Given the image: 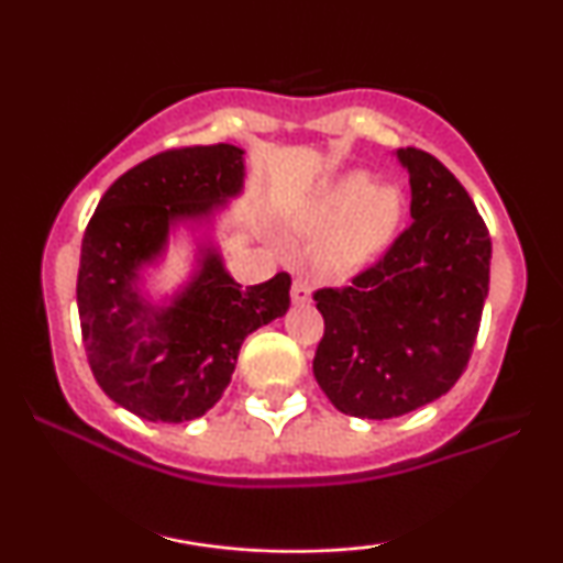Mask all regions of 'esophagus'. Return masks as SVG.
I'll list each match as a JSON object with an SVG mask.
<instances>
[{
	"mask_svg": "<svg viewBox=\"0 0 563 563\" xmlns=\"http://www.w3.org/2000/svg\"><path fill=\"white\" fill-rule=\"evenodd\" d=\"M290 299H294V303H309V301H312V286H309V280H303V277H296L294 288H290Z\"/></svg>",
	"mask_w": 563,
	"mask_h": 563,
	"instance_id": "34e87169",
	"label": "esophagus"
}]
</instances>
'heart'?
Returning a JSON list of instances; mask_svg holds the SVG:
<instances>
[{
  "instance_id": "b5f03b06",
  "label": "heart",
  "mask_w": 563,
  "mask_h": 563,
  "mask_svg": "<svg viewBox=\"0 0 563 563\" xmlns=\"http://www.w3.org/2000/svg\"><path fill=\"white\" fill-rule=\"evenodd\" d=\"M399 217V192L389 185L367 183L365 174H349L328 187L301 214L307 232L334 228L322 238L318 249L320 269L344 275L360 267L373 251L391 235Z\"/></svg>"
}]
</instances>
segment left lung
Returning <instances> with one entry per match:
<instances>
[{
	"label": "left lung",
	"mask_w": 563,
	"mask_h": 563,
	"mask_svg": "<svg viewBox=\"0 0 563 563\" xmlns=\"http://www.w3.org/2000/svg\"><path fill=\"white\" fill-rule=\"evenodd\" d=\"M397 156L410 172L412 222L349 286L312 294L325 320L314 378L335 410L371 421L434 402L463 376L493 260L487 224L455 174L418 147Z\"/></svg>",
	"instance_id": "left-lung-1"
}]
</instances>
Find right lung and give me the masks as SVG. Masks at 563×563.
Listing matches in <instances>:
<instances>
[{"label":"right lung","instance_id":"right-lung-1","mask_svg":"<svg viewBox=\"0 0 563 563\" xmlns=\"http://www.w3.org/2000/svg\"><path fill=\"white\" fill-rule=\"evenodd\" d=\"M241 185V147H172L121 174L84 232L76 301L89 367L115 405L145 421L183 423L209 412L245 335L288 312V273L243 288L214 251L172 307L156 312L134 290L137 269L164 251L172 222L209 217Z\"/></svg>","mask_w":563,"mask_h":563}]
</instances>
